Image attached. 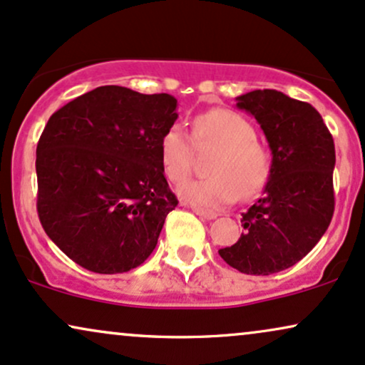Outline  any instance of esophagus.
<instances>
[{"mask_svg":"<svg viewBox=\"0 0 365 365\" xmlns=\"http://www.w3.org/2000/svg\"><path fill=\"white\" fill-rule=\"evenodd\" d=\"M194 212H195L199 217H202V219H207V221H210V219H216V217H217L216 212H210V210H204V209H199V207H194Z\"/></svg>","mask_w":365,"mask_h":365,"instance_id":"1","label":"esophagus"}]
</instances>
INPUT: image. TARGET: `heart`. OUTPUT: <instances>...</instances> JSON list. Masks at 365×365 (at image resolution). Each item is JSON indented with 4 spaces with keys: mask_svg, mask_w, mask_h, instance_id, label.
I'll list each match as a JSON object with an SVG mask.
<instances>
[{
    "mask_svg": "<svg viewBox=\"0 0 365 365\" xmlns=\"http://www.w3.org/2000/svg\"><path fill=\"white\" fill-rule=\"evenodd\" d=\"M253 125L238 113L216 108L194 120V143L180 124L170 125L160 139V160L171 182L188 177L197 148L214 146L219 153L209 166L210 178L192 180L178 188L187 204L216 210L238 199H252L270 177V155L258 144Z\"/></svg>",
    "mask_w": 365,
    "mask_h": 365,
    "instance_id": "heart-1",
    "label": "heart"
}]
</instances>
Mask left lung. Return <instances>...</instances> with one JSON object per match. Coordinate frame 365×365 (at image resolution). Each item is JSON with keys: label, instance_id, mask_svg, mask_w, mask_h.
<instances>
[{"label": "left lung", "instance_id": "8db88e82", "mask_svg": "<svg viewBox=\"0 0 365 365\" xmlns=\"http://www.w3.org/2000/svg\"><path fill=\"white\" fill-rule=\"evenodd\" d=\"M236 107L260 124L272 168L262 197L243 214L238 243L219 255L241 274H277L304 258L330 226L335 144L313 105L282 91H250L236 96Z\"/></svg>", "mask_w": 365, "mask_h": 365}]
</instances>
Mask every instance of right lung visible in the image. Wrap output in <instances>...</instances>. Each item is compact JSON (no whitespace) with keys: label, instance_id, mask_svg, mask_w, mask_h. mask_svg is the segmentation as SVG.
Returning a JSON list of instances; mask_svg holds the SVG:
<instances>
[{"label":"right lung","instance_id":"1","mask_svg":"<svg viewBox=\"0 0 365 365\" xmlns=\"http://www.w3.org/2000/svg\"><path fill=\"white\" fill-rule=\"evenodd\" d=\"M177 98L98 86L52 113L37 144V210L43 231L96 274L139 267L178 200L160 139L178 118Z\"/></svg>","mask_w":365,"mask_h":365}]
</instances>
